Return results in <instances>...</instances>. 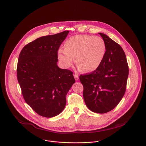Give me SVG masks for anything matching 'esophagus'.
Masks as SVG:
<instances>
[{
  "mask_svg": "<svg viewBox=\"0 0 146 146\" xmlns=\"http://www.w3.org/2000/svg\"><path fill=\"white\" fill-rule=\"evenodd\" d=\"M74 78H75V80H76V81H77V80H78V79H79V77H78V75L77 74H74Z\"/></svg>",
  "mask_w": 146,
  "mask_h": 146,
  "instance_id": "1",
  "label": "esophagus"
}]
</instances>
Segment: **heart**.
Listing matches in <instances>:
<instances>
[{
  "instance_id": "obj_1",
  "label": "heart",
  "mask_w": 146,
  "mask_h": 146,
  "mask_svg": "<svg viewBox=\"0 0 146 146\" xmlns=\"http://www.w3.org/2000/svg\"><path fill=\"white\" fill-rule=\"evenodd\" d=\"M106 52V43L101 37L79 35L65 41L64 50L60 48L58 52V58L66 68L72 65L75 58L80 70L91 72L100 66Z\"/></svg>"
}]
</instances>
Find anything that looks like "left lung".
<instances>
[{"instance_id": "1", "label": "left lung", "mask_w": 146, "mask_h": 146, "mask_svg": "<svg viewBox=\"0 0 146 146\" xmlns=\"http://www.w3.org/2000/svg\"><path fill=\"white\" fill-rule=\"evenodd\" d=\"M99 34L106 43L104 58L98 69L80 75V80L87 107L93 112L105 113L114 109L122 99L129 69L122 47L107 35Z\"/></svg>"}]
</instances>
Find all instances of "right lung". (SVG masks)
Segmentation results:
<instances>
[{"mask_svg":"<svg viewBox=\"0 0 146 146\" xmlns=\"http://www.w3.org/2000/svg\"><path fill=\"white\" fill-rule=\"evenodd\" d=\"M69 32L38 38L25 46L19 56L17 78L23 98L43 117H53L64 110L75 82L73 72L57 63L58 48Z\"/></svg>","mask_w":146,"mask_h":146,"instance_id":"add662e5","label":"right lung"}]
</instances>
